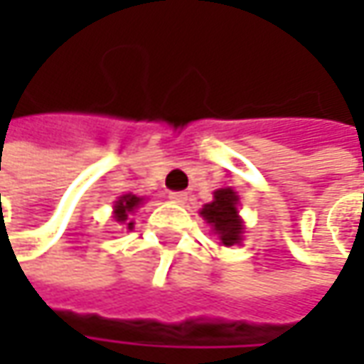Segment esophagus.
I'll list each match as a JSON object with an SVG mask.
<instances>
[{
	"mask_svg": "<svg viewBox=\"0 0 364 364\" xmlns=\"http://www.w3.org/2000/svg\"><path fill=\"white\" fill-rule=\"evenodd\" d=\"M172 203L176 204H184L188 200V196H186V192H170V196H168Z\"/></svg>",
	"mask_w": 364,
	"mask_h": 364,
	"instance_id": "esophagus-1",
	"label": "esophagus"
}]
</instances>
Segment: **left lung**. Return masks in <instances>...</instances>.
I'll list each match as a JSON object with an SVG mask.
<instances>
[{
  "mask_svg": "<svg viewBox=\"0 0 364 364\" xmlns=\"http://www.w3.org/2000/svg\"><path fill=\"white\" fill-rule=\"evenodd\" d=\"M239 196L232 188H218L215 200L204 204L200 217L213 227V232L218 235L220 243L231 247L243 241V220L237 210Z\"/></svg>",
  "mask_w": 364,
  "mask_h": 364,
  "instance_id": "obj_1",
  "label": "left lung"
}]
</instances>
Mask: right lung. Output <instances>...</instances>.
I'll use <instances>...</instances> for the list:
<instances>
[{
    "instance_id": "obj_1",
    "label": "right lung",
    "mask_w": 364,
    "mask_h": 364,
    "mask_svg": "<svg viewBox=\"0 0 364 364\" xmlns=\"http://www.w3.org/2000/svg\"><path fill=\"white\" fill-rule=\"evenodd\" d=\"M141 203H144V198H139V196H135V194H123L119 200H115V206H113V218L119 223L121 227H127V229L132 231V215L139 208V204Z\"/></svg>"
}]
</instances>
